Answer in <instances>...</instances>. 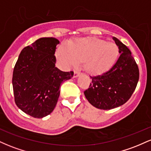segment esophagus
<instances>
[{"label": "esophagus", "mask_w": 151, "mask_h": 151, "mask_svg": "<svg viewBox=\"0 0 151 151\" xmlns=\"http://www.w3.org/2000/svg\"><path fill=\"white\" fill-rule=\"evenodd\" d=\"M81 72L79 71H74V77H78L81 75Z\"/></svg>", "instance_id": "1"}]
</instances>
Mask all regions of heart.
<instances>
[{"mask_svg": "<svg viewBox=\"0 0 151 151\" xmlns=\"http://www.w3.org/2000/svg\"><path fill=\"white\" fill-rule=\"evenodd\" d=\"M119 55V48L114 42L97 38H79L69 42L67 47L58 48L57 58L66 67L84 62L86 71L100 73L111 67Z\"/></svg>", "mask_w": 151, "mask_h": 151, "instance_id": "obj_1", "label": "heart"}]
</instances>
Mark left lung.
I'll return each mask as SVG.
<instances>
[{
    "mask_svg": "<svg viewBox=\"0 0 151 151\" xmlns=\"http://www.w3.org/2000/svg\"><path fill=\"white\" fill-rule=\"evenodd\" d=\"M120 57L116 63L101 74L90 77L89 88L84 91L88 101L96 108L109 110L124 104L136 89L139 70L131 52L125 45L113 37Z\"/></svg>",
    "mask_w": 151,
    "mask_h": 151,
    "instance_id": "left-lung-1",
    "label": "left lung"
}]
</instances>
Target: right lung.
Returning <instances> with one entry per match:
<instances>
[{
    "instance_id": "1",
    "label": "right lung",
    "mask_w": 151,
    "mask_h": 151,
    "mask_svg": "<svg viewBox=\"0 0 151 151\" xmlns=\"http://www.w3.org/2000/svg\"><path fill=\"white\" fill-rule=\"evenodd\" d=\"M54 37H41L22 50L13 74L15 102L31 116L41 119L52 112L60 96L62 82L73 77V72H62L55 67L56 46Z\"/></svg>"
}]
</instances>
